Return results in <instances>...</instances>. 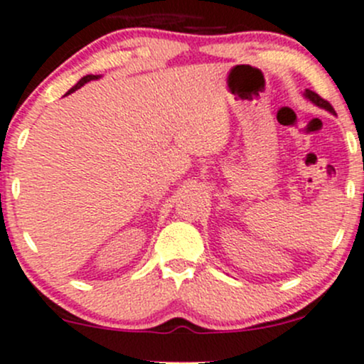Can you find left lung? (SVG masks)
<instances>
[{
    "instance_id": "8db88e82",
    "label": "left lung",
    "mask_w": 364,
    "mask_h": 364,
    "mask_svg": "<svg viewBox=\"0 0 364 364\" xmlns=\"http://www.w3.org/2000/svg\"><path fill=\"white\" fill-rule=\"evenodd\" d=\"M304 95H305V97L309 99V101H312L314 105H316V106H319V108H324V109H326V112H330V113H335L333 106H331L330 102H328V101H324V99L321 97L319 94H316V92H312V90L305 89Z\"/></svg>"
}]
</instances>
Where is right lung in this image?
I'll return each instance as SVG.
<instances>
[{
  "mask_svg": "<svg viewBox=\"0 0 364 364\" xmlns=\"http://www.w3.org/2000/svg\"><path fill=\"white\" fill-rule=\"evenodd\" d=\"M97 78H101V75H87V76H83V78L80 80V82L76 83V85L73 87V89H71L70 92H68V94H71V92H75L76 89H80V87H83L87 82H90V80H97Z\"/></svg>",
  "mask_w": 364,
  "mask_h": 364,
  "instance_id": "1",
  "label": "right lung"
}]
</instances>
